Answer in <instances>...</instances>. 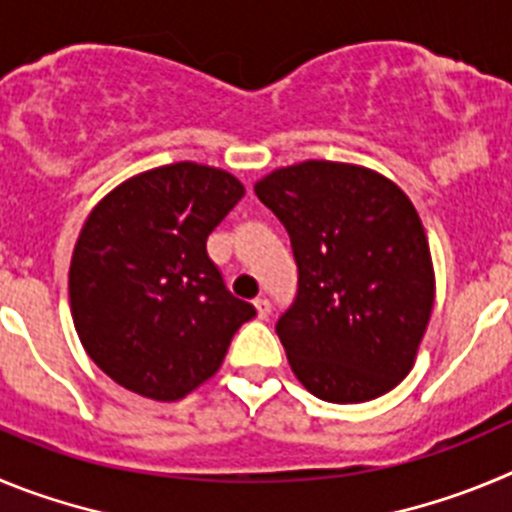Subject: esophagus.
Returning <instances> with one entry per match:
<instances>
[{
	"mask_svg": "<svg viewBox=\"0 0 512 512\" xmlns=\"http://www.w3.org/2000/svg\"><path fill=\"white\" fill-rule=\"evenodd\" d=\"M255 308H257V316H260V319H267V316H270V308H273V306H270V301L262 296V298H257V301H255Z\"/></svg>",
	"mask_w": 512,
	"mask_h": 512,
	"instance_id": "obj_1",
	"label": "esophagus"
}]
</instances>
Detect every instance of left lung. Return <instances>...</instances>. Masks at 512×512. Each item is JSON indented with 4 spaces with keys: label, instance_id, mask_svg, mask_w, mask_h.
Here are the masks:
<instances>
[{
    "label": "left lung",
    "instance_id": "8db88e82",
    "mask_svg": "<svg viewBox=\"0 0 512 512\" xmlns=\"http://www.w3.org/2000/svg\"><path fill=\"white\" fill-rule=\"evenodd\" d=\"M298 265L296 301L275 324L290 370L329 403L393 390L434 311V265L411 199L362 165L306 160L255 183Z\"/></svg>",
    "mask_w": 512,
    "mask_h": 512
}]
</instances>
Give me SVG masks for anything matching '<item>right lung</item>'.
<instances>
[{
  "mask_svg": "<svg viewBox=\"0 0 512 512\" xmlns=\"http://www.w3.org/2000/svg\"><path fill=\"white\" fill-rule=\"evenodd\" d=\"M245 196L227 170L173 163L107 193L73 247L68 296L86 354L117 385L181 400L255 316L224 285L206 239Z\"/></svg>",
  "mask_w": 512,
  "mask_h": 512,
  "instance_id": "1",
  "label": "right lung"
}]
</instances>
